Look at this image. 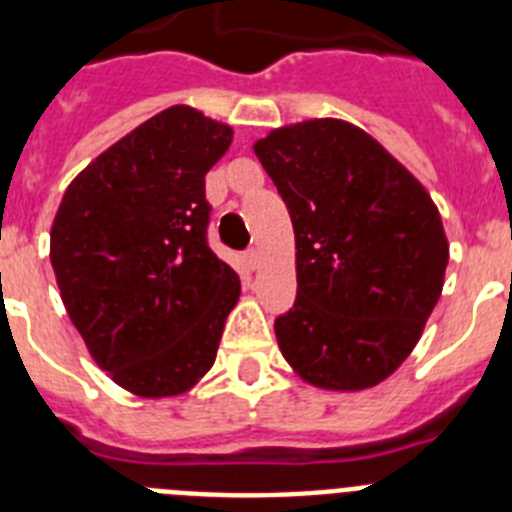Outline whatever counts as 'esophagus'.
<instances>
[{
	"label": "esophagus",
	"mask_w": 512,
	"mask_h": 512,
	"mask_svg": "<svg viewBox=\"0 0 512 512\" xmlns=\"http://www.w3.org/2000/svg\"><path fill=\"white\" fill-rule=\"evenodd\" d=\"M246 264H248V269H259V264H261V256H259V251H248L246 253Z\"/></svg>",
	"instance_id": "esophagus-1"
}]
</instances>
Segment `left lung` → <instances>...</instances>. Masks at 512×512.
Masks as SVG:
<instances>
[{"instance_id":"1","label":"left lung","mask_w":512,"mask_h":512,"mask_svg":"<svg viewBox=\"0 0 512 512\" xmlns=\"http://www.w3.org/2000/svg\"><path fill=\"white\" fill-rule=\"evenodd\" d=\"M287 205L297 300L274 320L305 382L356 392L390 377L443 289L449 243L431 194L351 122L307 120L253 146Z\"/></svg>"}]
</instances>
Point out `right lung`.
<instances>
[{"label": "right lung", "mask_w": 512, "mask_h": 512, "mask_svg": "<svg viewBox=\"0 0 512 512\" xmlns=\"http://www.w3.org/2000/svg\"><path fill=\"white\" fill-rule=\"evenodd\" d=\"M233 130L176 104L76 176L51 264L92 359L140 397L187 392L215 364L241 279L207 246L205 174Z\"/></svg>", "instance_id": "obj_1"}]
</instances>
